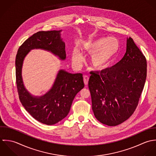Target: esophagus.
<instances>
[{
    "mask_svg": "<svg viewBox=\"0 0 156 156\" xmlns=\"http://www.w3.org/2000/svg\"><path fill=\"white\" fill-rule=\"evenodd\" d=\"M83 78H84V84H85V85H87L88 81H89V76H88L87 75H84V77H83Z\"/></svg>",
    "mask_w": 156,
    "mask_h": 156,
    "instance_id": "obj_1",
    "label": "esophagus"
}]
</instances>
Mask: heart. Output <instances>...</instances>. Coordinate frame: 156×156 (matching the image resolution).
I'll return each mask as SVG.
<instances>
[{
  "label": "heart",
  "mask_w": 156,
  "mask_h": 156,
  "mask_svg": "<svg viewBox=\"0 0 156 156\" xmlns=\"http://www.w3.org/2000/svg\"><path fill=\"white\" fill-rule=\"evenodd\" d=\"M120 43L115 37H102L83 44V49L92 54L90 62L96 70H102L116 57L119 51ZM83 60L81 52L75 47L72 52V61L76 67H80Z\"/></svg>",
  "instance_id": "1"
}]
</instances>
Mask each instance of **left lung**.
Returning <instances> with one entry per match:
<instances>
[{
	"label": "left lung",
	"mask_w": 156,
	"mask_h": 156,
	"mask_svg": "<svg viewBox=\"0 0 156 156\" xmlns=\"http://www.w3.org/2000/svg\"><path fill=\"white\" fill-rule=\"evenodd\" d=\"M147 67L145 56L129 37L124 56L115 68L90 72L89 88L98 121L116 126L133 115L144 87Z\"/></svg>",
	"instance_id": "obj_1"
}]
</instances>
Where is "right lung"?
<instances>
[{
	"label": "right lung",
	"mask_w": 156,
	"mask_h": 156,
	"mask_svg": "<svg viewBox=\"0 0 156 156\" xmlns=\"http://www.w3.org/2000/svg\"><path fill=\"white\" fill-rule=\"evenodd\" d=\"M62 31H39L33 34L20 46L16 58V84L20 101L34 119L44 124H55L66 118L75 96L84 87L82 73H71L64 69L58 72L52 87L43 95H32L25 87L22 75L23 64L32 49L47 51L60 60H66Z\"/></svg>",
	"instance_id": "right-lung-1"
}]
</instances>
